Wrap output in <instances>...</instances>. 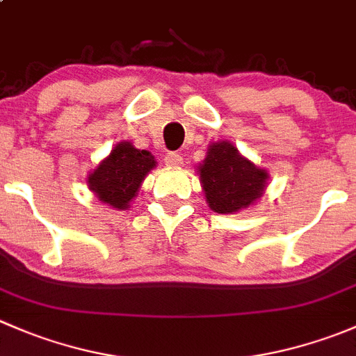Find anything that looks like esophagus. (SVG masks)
Here are the masks:
<instances>
[{
  "label": "esophagus",
  "instance_id": "34e87169",
  "mask_svg": "<svg viewBox=\"0 0 356 356\" xmlns=\"http://www.w3.org/2000/svg\"><path fill=\"white\" fill-rule=\"evenodd\" d=\"M165 163H167L168 167H181L182 156L179 155V153H167V155H165Z\"/></svg>",
  "mask_w": 356,
  "mask_h": 356
}]
</instances>
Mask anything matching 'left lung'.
<instances>
[{
  "instance_id": "1",
  "label": "left lung",
  "mask_w": 356,
  "mask_h": 356,
  "mask_svg": "<svg viewBox=\"0 0 356 356\" xmlns=\"http://www.w3.org/2000/svg\"><path fill=\"white\" fill-rule=\"evenodd\" d=\"M200 177L211 210L232 213L260 198L268 175L239 155L231 143L220 141L208 148Z\"/></svg>"
}]
</instances>
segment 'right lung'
I'll list each match as a JSON object with an SVG mask.
<instances>
[{"label":"right lung","instance_id":"right-lung-1","mask_svg":"<svg viewBox=\"0 0 356 356\" xmlns=\"http://www.w3.org/2000/svg\"><path fill=\"white\" fill-rule=\"evenodd\" d=\"M155 165L152 153L136 149L131 143L124 141L115 146L110 156L89 175V189L103 203L125 210Z\"/></svg>","mask_w":356,"mask_h":356}]
</instances>
